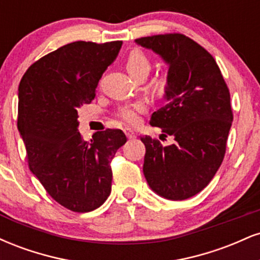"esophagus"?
Listing matches in <instances>:
<instances>
[{"label": "esophagus", "mask_w": 260, "mask_h": 260, "mask_svg": "<svg viewBox=\"0 0 260 260\" xmlns=\"http://www.w3.org/2000/svg\"><path fill=\"white\" fill-rule=\"evenodd\" d=\"M124 133H126V136H127L128 139H134V138H136V133H134L133 131L131 129V128H126V129H124Z\"/></svg>", "instance_id": "obj_1"}]
</instances>
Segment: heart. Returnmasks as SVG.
Wrapping results in <instances>:
<instances>
[{
	"mask_svg": "<svg viewBox=\"0 0 260 260\" xmlns=\"http://www.w3.org/2000/svg\"><path fill=\"white\" fill-rule=\"evenodd\" d=\"M150 59L144 52H142L140 50H133L129 52V55L127 56L126 59V68L128 73L133 77L134 79L139 78V77L148 76L149 71H150ZM159 85H164V80H159ZM144 105L143 104H137V105L128 106L121 109L120 116L123 118L124 121L128 123H134V122L138 121L139 113L144 111Z\"/></svg>",
	"mask_w": 260,
	"mask_h": 260,
	"instance_id": "b5f03b06",
	"label": "heart"
}]
</instances>
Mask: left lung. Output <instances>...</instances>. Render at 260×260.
<instances>
[{"label": "left lung", "instance_id": "8db88e82", "mask_svg": "<svg viewBox=\"0 0 260 260\" xmlns=\"http://www.w3.org/2000/svg\"><path fill=\"white\" fill-rule=\"evenodd\" d=\"M169 66L165 105L150 124L172 137L171 145L140 136L145 145L143 172L149 187L170 201H184L208 186L219 170L232 124L230 91L215 59L182 34L137 39Z\"/></svg>", "mask_w": 260, "mask_h": 260}]
</instances>
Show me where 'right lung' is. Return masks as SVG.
<instances>
[{
  "label": "right lung",
  "mask_w": 260,
  "mask_h": 260,
  "mask_svg": "<svg viewBox=\"0 0 260 260\" xmlns=\"http://www.w3.org/2000/svg\"><path fill=\"white\" fill-rule=\"evenodd\" d=\"M122 41H76L32 63L18 88V131L30 171L58 204L77 213L99 208L111 193V160L127 142L121 129L78 132V109L95 98L98 83Z\"/></svg>",
  "instance_id": "1"
}]
</instances>
